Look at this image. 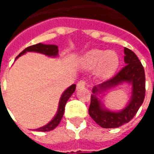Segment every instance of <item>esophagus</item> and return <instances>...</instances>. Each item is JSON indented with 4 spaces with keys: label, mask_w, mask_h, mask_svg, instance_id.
I'll return each mask as SVG.
<instances>
[{
    "label": "esophagus",
    "mask_w": 154,
    "mask_h": 154,
    "mask_svg": "<svg viewBox=\"0 0 154 154\" xmlns=\"http://www.w3.org/2000/svg\"><path fill=\"white\" fill-rule=\"evenodd\" d=\"M85 86H86V82H85L84 81H80V82H77V89H81V88H85Z\"/></svg>",
    "instance_id": "34e87169"
}]
</instances>
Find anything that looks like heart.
<instances>
[{
    "label": "heart",
    "mask_w": 154,
    "mask_h": 154,
    "mask_svg": "<svg viewBox=\"0 0 154 154\" xmlns=\"http://www.w3.org/2000/svg\"><path fill=\"white\" fill-rule=\"evenodd\" d=\"M80 65L86 71L95 68L94 74L97 79L107 80L118 71L120 59L114 51L92 49L82 57Z\"/></svg>",
    "instance_id": "heart-1"
}]
</instances>
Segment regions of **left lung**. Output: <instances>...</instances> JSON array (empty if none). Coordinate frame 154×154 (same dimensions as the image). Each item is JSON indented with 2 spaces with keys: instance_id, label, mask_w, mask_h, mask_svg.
Masks as SVG:
<instances>
[{
  "instance_id": "8db88e82",
  "label": "left lung",
  "mask_w": 154,
  "mask_h": 154,
  "mask_svg": "<svg viewBox=\"0 0 154 154\" xmlns=\"http://www.w3.org/2000/svg\"><path fill=\"white\" fill-rule=\"evenodd\" d=\"M126 66L110 80L94 86L91 95L89 115L103 128H114L128 122L136 115L145 97V73L143 66L136 54L124 47ZM131 86V97L120 110H110L105 107L100 98L105 92L119 85Z\"/></svg>"
}]
</instances>
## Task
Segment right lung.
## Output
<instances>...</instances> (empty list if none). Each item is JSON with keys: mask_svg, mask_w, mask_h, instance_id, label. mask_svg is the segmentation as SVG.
I'll return each mask as SVG.
<instances>
[{"mask_svg": "<svg viewBox=\"0 0 154 154\" xmlns=\"http://www.w3.org/2000/svg\"><path fill=\"white\" fill-rule=\"evenodd\" d=\"M26 52H37V53L46 55V56L50 57H59L58 47L57 45H47V44L38 43L36 44V45H33V46H31V47H26L25 50H23L20 54L17 56L16 60L22 55L26 54ZM75 90H76V84L71 85L70 87L66 88V90L62 92V96L60 97L58 108H57V113L53 117V118L47 124H46L43 127H41L39 128L34 129V131L48 132V131H51V130L56 128L58 126L61 120H62V117H63L66 102L71 97V96L72 95V93L75 92Z\"/></svg>", "mask_w": 154, "mask_h": 154, "instance_id": "right-lung-1", "label": "right lung"}]
</instances>
